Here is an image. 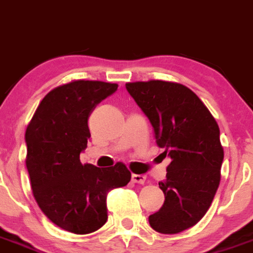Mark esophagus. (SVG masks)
<instances>
[{"instance_id": "1", "label": "esophagus", "mask_w": 253, "mask_h": 253, "mask_svg": "<svg viewBox=\"0 0 253 253\" xmlns=\"http://www.w3.org/2000/svg\"><path fill=\"white\" fill-rule=\"evenodd\" d=\"M132 182L135 183L144 184L146 182V175L145 174H132Z\"/></svg>"}]
</instances>
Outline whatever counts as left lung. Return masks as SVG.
Returning <instances> with one entry per match:
<instances>
[{"instance_id":"8db88e82","label":"left lung","mask_w":253,"mask_h":253,"mask_svg":"<svg viewBox=\"0 0 253 253\" xmlns=\"http://www.w3.org/2000/svg\"><path fill=\"white\" fill-rule=\"evenodd\" d=\"M126 89L154 128L164 158H170L163 206L149 216L154 230L175 234L203 219L220 182L224 150L215 118L184 85L150 80L127 83Z\"/></svg>"}]
</instances>
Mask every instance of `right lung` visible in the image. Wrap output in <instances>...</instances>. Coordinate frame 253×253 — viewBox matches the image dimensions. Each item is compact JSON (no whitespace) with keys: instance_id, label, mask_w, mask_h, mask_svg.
I'll return each instance as SVG.
<instances>
[{"instance_id":"obj_1","label":"right lung","mask_w":253,"mask_h":253,"mask_svg":"<svg viewBox=\"0 0 253 253\" xmlns=\"http://www.w3.org/2000/svg\"><path fill=\"white\" fill-rule=\"evenodd\" d=\"M117 87L90 80L54 87L26 127L25 163L35 201L52 223L75 234L102 228L108 219V191L131 179L121 162L102 169L80 162L90 139L89 116Z\"/></svg>"}]
</instances>
